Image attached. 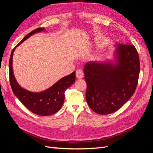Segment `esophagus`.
I'll return each mask as SVG.
<instances>
[{
  "label": "esophagus",
  "instance_id": "obj_1",
  "mask_svg": "<svg viewBox=\"0 0 153 153\" xmlns=\"http://www.w3.org/2000/svg\"><path fill=\"white\" fill-rule=\"evenodd\" d=\"M76 76L77 78H82L84 77V73L82 71V69H78V70H76Z\"/></svg>",
  "mask_w": 153,
  "mask_h": 153
}]
</instances>
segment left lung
<instances>
[{
  "label": "left lung",
  "instance_id": "8db88e82",
  "mask_svg": "<svg viewBox=\"0 0 153 153\" xmlns=\"http://www.w3.org/2000/svg\"><path fill=\"white\" fill-rule=\"evenodd\" d=\"M114 57V63L89 62L84 66L87 102L98 114H109L121 108L137 85L140 61L135 47L130 43H117Z\"/></svg>",
  "mask_w": 153,
  "mask_h": 153
}]
</instances>
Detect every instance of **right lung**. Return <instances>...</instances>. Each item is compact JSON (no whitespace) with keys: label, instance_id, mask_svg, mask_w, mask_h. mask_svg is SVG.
Here are the masks:
<instances>
[{"label":"right lung","instance_id":"right-lung-1","mask_svg":"<svg viewBox=\"0 0 153 153\" xmlns=\"http://www.w3.org/2000/svg\"><path fill=\"white\" fill-rule=\"evenodd\" d=\"M44 30H46L44 28H38L32 30L16 45V47L24 42L30 36ZM15 48L12 50L9 62L10 81L14 94L32 113L42 116H48L55 114L61 109L64 103V92L75 82V71L62 78L47 90L40 92L29 91L22 88L18 84L14 76L13 55Z\"/></svg>","mask_w":153,"mask_h":153}]
</instances>
